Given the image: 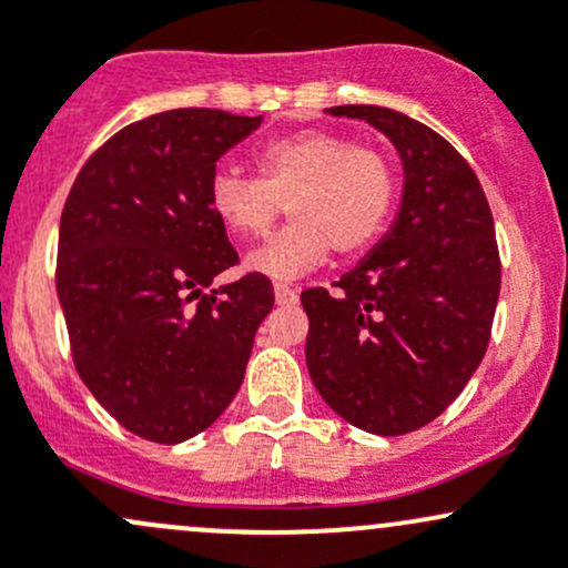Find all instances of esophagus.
Listing matches in <instances>:
<instances>
[{"label":"esophagus","mask_w":568,"mask_h":568,"mask_svg":"<svg viewBox=\"0 0 568 568\" xmlns=\"http://www.w3.org/2000/svg\"><path fill=\"white\" fill-rule=\"evenodd\" d=\"M276 303L278 306H295L297 303V290H292V286L286 284H276Z\"/></svg>","instance_id":"obj_1"}]
</instances>
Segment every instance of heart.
I'll list each match as a JSON object with an SVG mask.
<instances>
[{
    "label": "heart",
    "mask_w": 568,
    "mask_h": 568,
    "mask_svg": "<svg viewBox=\"0 0 568 568\" xmlns=\"http://www.w3.org/2000/svg\"><path fill=\"white\" fill-rule=\"evenodd\" d=\"M260 179L222 168L213 173L209 205L235 237H260L284 203L292 222L248 254V271L295 278L325 262L331 248L355 254L382 233L395 200V173L379 151L331 130H301L254 151Z\"/></svg>",
    "instance_id": "b5f03b06"
}]
</instances>
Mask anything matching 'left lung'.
<instances>
[{
	"label": "left lung",
	"instance_id": "1",
	"mask_svg": "<svg viewBox=\"0 0 568 568\" xmlns=\"http://www.w3.org/2000/svg\"><path fill=\"white\" fill-rule=\"evenodd\" d=\"M327 113L389 138L404 192L393 227L338 290L301 295L306 365L338 417L400 436L433 423L485 357L501 290L496 227L474 170L430 126L379 105Z\"/></svg>",
	"mask_w": 568,
	"mask_h": 568
}]
</instances>
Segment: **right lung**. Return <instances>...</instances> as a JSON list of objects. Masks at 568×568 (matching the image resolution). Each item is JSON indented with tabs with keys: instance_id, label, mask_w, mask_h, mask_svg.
<instances>
[{
	"instance_id": "1",
	"label": "right lung",
	"mask_w": 568,
	"mask_h": 568,
	"mask_svg": "<svg viewBox=\"0 0 568 568\" xmlns=\"http://www.w3.org/2000/svg\"><path fill=\"white\" fill-rule=\"evenodd\" d=\"M260 124L211 108L149 115L94 151L64 203L57 292L72 359L111 417L149 442L216 423L273 308L262 273L205 292L237 262L211 179Z\"/></svg>"
}]
</instances>
